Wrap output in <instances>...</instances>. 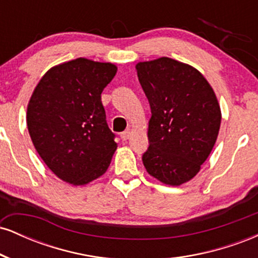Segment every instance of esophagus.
Returning a JSON list of instances; mask_svg holds the SVG:
<instances>
[{
    "instance_id": "1",
    "label": "esophagus",
    "mask_w": 258,
    "mask_h": 258,
    "mask_svg": "<svg viewBox=\"0 0 258 258\" xmlns=\"http://www.w3.org/2000/svg\"><path fill=\"white\" fill-rule=\"evenodd\" d=\"M130 137H131V131H130V130L121 133V139H122V141H127Z\"/></svg>"
}]
</instances>
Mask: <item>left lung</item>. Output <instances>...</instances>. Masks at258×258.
Here are the masks:
<instances>
[{
  "instance_id": "8db88e82",
  "label": "left lung",
  "mask_w": 258,
  "mask_h": 258,
  "mask_svg": "<svg viewBox=\"0 0 258 258\" xmlns=\"http://www.w3.org/2000/svg\"><path fill=\"white\" fill-rule=\"evenodd\" d=\"M149 100V147L144 167L154 178L180 185L200 171L214 148L221 108L212 87L190 65L162 57L136 65Z\"/></svg>"
}]
</instances>
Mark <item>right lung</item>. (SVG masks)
<instances>
[{
	"label": "right lung",
	"instance_id": "add662e5",
	"mask_svg": "<svg viewBox=\"0 0 258 258\" xmlns=\"http://www.w3.org/2000/svg\"><path fill=\"white\" fill-rule=\"evenodd\" d=\"M117 68L78 58L51 68L34 90L26 123L38 155L58 178L84 185L105 173L116 150L102 92Z\"/></svg>",
	"mask_w": 258,
	"mask_h": 258
}]
</instances>
